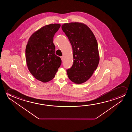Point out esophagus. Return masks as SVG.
I'll use <instances>...</instances> for the list:
<instances>
[{
  "label": "esophagus",
  "mask_w": 132,
  "mask_h": 132,
  "mask_svg": "<svg viewBox=\"0 0 132 132\" xmlns=\"http://www.w3.org/2000/svg\"><path fill=\"white\" fill-rule=\"evenodd\" d=\"M60 58H61V59L62 61H63V56H61V57H60Z\"/></svg>",
  "instance_id": "esophagus-1"
}]
</instances>
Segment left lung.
Listing matches in <instances>:
<instances>
[{
  "mask_svg": "<svg viewBox=\"0 0 132 132\" xmlns=\"http://www.w3.org/2000/svg\"><path fill=\"white\" fill-rule=\"evenodd\" d=\"M72 48L73 63L67 69L69 79L77 84L87 81L99 62L97 40L92 31L84 24L71 22L62 25Z\"/></svg>",
  "mask_w": 132,
  "mask_h": 132,
  "instance_id": "1",
  "label": "left lung"
}]
</instances>
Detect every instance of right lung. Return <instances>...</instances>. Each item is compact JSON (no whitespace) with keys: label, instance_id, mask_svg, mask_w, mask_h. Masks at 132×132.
<instances>
[{"label":"right lung","instance_id":"right-lung-1","mask_svg":"<svg viewBox=\"0 0 132 132\" xmlns=\"http://www.w3.org/2000/svg\"><path fill=\"white\" fill-rule=\"evenodd\" d=\"M60 27L59 24H51L42 27L31 36L26 46L28 69L36 79L43 82L53 79L61 65L53 43L54 34Z\"/></svg>","mask_w":132,"mask_h":132}]
</instances>
